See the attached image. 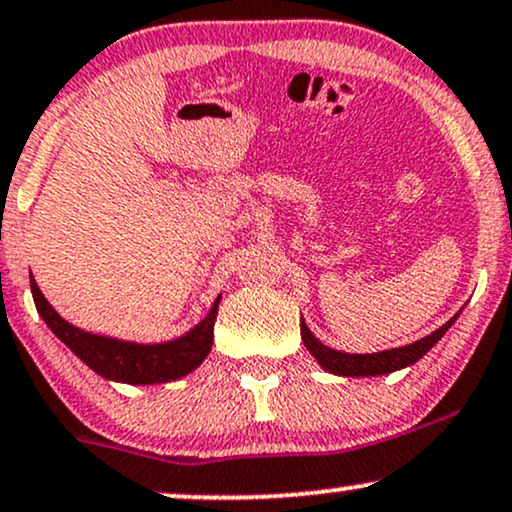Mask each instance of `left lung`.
<instances>
[{"instance_id": "obj_1", "label": "left lung", "mask_w": 512, "mask_h": 512, "mask_svg": "<svg viewBox=\"0 0 512 512\" xmlns=\"http://www.w3.org/2000/svg\"><path fill=\"white\" fill-rule=\"evenodd\" d=\"M455 319H448L446 324L439 326V329L432 331L429 336L420 338V341L410 343V346L403 348H391L381 350V353H367V355H355V353H341V350H334L324 346L319 338L307 329L305 322H300V334H303L305 348L315 355V360L322 365L326 372L338 374V377H379V374H391L398 372V369L415 365L420 357H424L432 350L436 343L441 341V336L451 329Z\"/></svg>"}]
</instances>
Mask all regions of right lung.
<instances>
[{"instance_id":"add662e5","label":"right lung","mask_w":512,"mask_h":512,"mask_svg":"<svg viewBox=\"0 0 512 512\" xmlns=\"http://www.w3.org/2000/svg\"><path fill=\"white\" fill-rule=\"evenodd\" d=\"M30 291H33V300L40 317L54 331V336L61 343H66L73 350V355H78L92 372H97L104 379L140 386L164 384V381L186 377V374L202 365V360L212 350L214 322H217L221 295H217L207 317L181 338L164 343H131L119 341V338L90 334V331L69 324L47 303L35 279H30Z\"/></svg>"}]
</instances>
